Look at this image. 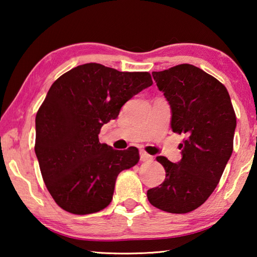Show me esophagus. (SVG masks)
<instances>
[{
	"label": "esophagus",
	"instance_id": "1",
	"mask_svg": "<svg viewBox=\"0 0 257 257\" xmlns=\"http://www.w3.org/2000/svg\"><path fill=\"white\" fill-rule=\"evenodd\" d=\"M141 161H143V162H146V161H151V160H153V158H152V156L150 155V154H147L145 151H141Z\"/></svg>",
	"mask_w": 257,
	"mask_h": 257
}]
</instances>
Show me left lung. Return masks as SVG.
<instances>
[{"label":"left lung","instance_id":"1","mask_svg":"<svg viewBox=\"0 0 257 257\" xmlns=\"http://www.w3.org/2000/svg\"><path fill=\"white\" fill-rule=\"evenodd\" d=\"M152 75L170 104L172 132L186 138L178 163L156 158L165 179L147 190V198L160 210L182 214L201 206L219 184L232 154L236 113L224 85L202 69L184 63Z\"/></svg>","mask_w":257,"mask_h":257}]
</instances>
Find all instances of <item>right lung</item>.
Returning a JSON list of instances; mask_svg holds the SVG:
<instances>
[{"instance_id":"right-lung-1","label":"right lung","mask_w":257,"mask_h":257,"mask_svg":"<svg viewBox=\"0 0 257 257\" xmlns=\"http://www.w3.org/2000/svg\"><path fill=\"white\" fill-rule=\"evenodd\" d=\"M152 84L149 72L86 63L51 86L36 114L35 153L47 190L64 211L85 215L111 203L116 177L138 163L139 152L113 150L99 143L98 134Z\"/></svg>"}]
</instances>
